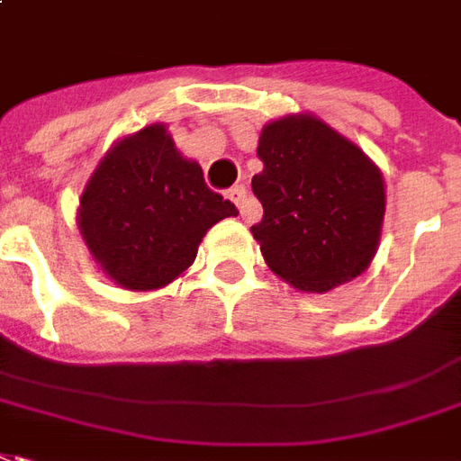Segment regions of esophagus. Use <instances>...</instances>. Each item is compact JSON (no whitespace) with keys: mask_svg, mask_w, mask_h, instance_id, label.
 <instances>
[{"mask_svg":"<svg viewBox=\"0 0 461 461\" xmlns=\"http://www.w3.org/2000/svg\"><path fill=\"white\" fill-rule=\"evenodd\" d=\"M228 199L238 206L240 213H245V206H248V189L243 185H235L228 189Z\"/></svg>","mask_w":461,"mask_h":461,"instance_id":"34e87169","label":"esophagus"}]
</instances>
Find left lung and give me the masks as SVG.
Listing matches in <instances>:
<instances>
[{
  "label": "left lung",
  "instance_id": "obj_1",
  "mask_svg": "<svg viewBox=\"0 0 461 461\" xmlns=\"http://www.w3.org/2000/svg\"><path fill=\"white\" fill-rule=\"evenodd\" d=\"M262 172L252 192L262 221L252 226L267 267L301 292L323 294L362 275L382 238V172L357 145L311 113L262 128Z\"/></svg>",
  "mask_w": 461,
  "mask_h": 461
}]
</instances>
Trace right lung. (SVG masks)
Returning a JSON list of instances; mask_svg holds the SVG:
<instances>
[{"instance_id":"right-lung-1","label":"right lung","mask_w":461,"mask_h":461,"mask_svg":"<svg viewBox=\"0 0 461 461\" xmlns=\"http://www.w3.org/2000/svg\"><path fill=\"white\" fill-rule=\"evenodd\" d=\"M228 216L238 209L211 192L167 128L152 123L104 155L79 196L77 223L104 275L150 292L192 267L206 230Z\"/></svg>"}]
</instances>
